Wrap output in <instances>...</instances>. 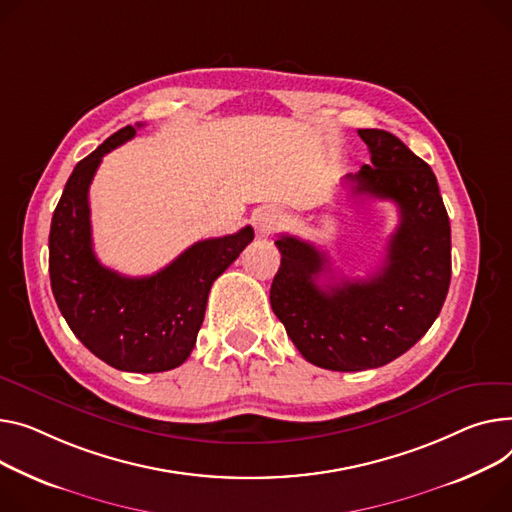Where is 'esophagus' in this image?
<instances>
[{
	"instance_id": "esophagus-1",
	"label": "esophagus",
	"mask_w": 512,
	"mask_h": 512,
	"mask_svg": "<svg viewBox=\"0 0 512 512\" xmlns=\"http://www.w3.org/2000/svg\"><path fill=\"white\" fill-rule=\"evenodd\" d=\"M253 224L261 236H267L282 224V214L274 208H259L253 216Z\"/></svg>"
}]
</instances>
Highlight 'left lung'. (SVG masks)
<instances>
[{"label": "left lung", "instance_id": "left-lung-1", "mask_svg": "<svg viewBox=\"0 0 512 512\" xmlns=\"http://www.w3.org/2000/svg\"><path fill=\"white\" fill-rule=\"evenodd\" d=\"M370 164L346 183L354 195L395 201L399 226L368 280L317 284L329 259L280 234L282 263L269 300L298 352L315 366L356 372L389 364L430 329L451 284V224L432 168L393 133L358 129Z\"/></svg>", "mask_w": 512, "mask_h": 512}]
</instances>
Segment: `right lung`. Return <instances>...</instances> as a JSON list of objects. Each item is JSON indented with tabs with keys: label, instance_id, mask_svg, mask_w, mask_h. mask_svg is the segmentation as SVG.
<instances>
[{
	"label": "right lung",
	"instance_id": "add662e5",
	"mask_svg": "<svg viewBox=\"0 0 512 512\" xmlns=\"http://www.w3.org/2000/svg\"><path fill=\"white\" fill-rule=\"evenodd\" d=\"M133 135L131 125L119 129L67 179L51 220L49 276L63 319L96 358L125 372H164L189 358L212 284L255 234L245 226L206 238L146 278L102 265L92 249L88 189L102 156Z\"/></svg>",
	"mask_w": 512,
	"mask_h": 512
}]
</instances>
